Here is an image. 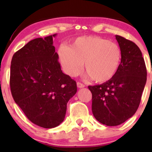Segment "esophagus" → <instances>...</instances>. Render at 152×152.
<instances>
[{"instance_id": "1", "label": "esophagus", "mask_w": 152, "mask_h": 152, "mask_svg": "<svg viewBox=\"0 0 152 152\" xmlns=\"http://www.w3.org/2000/svg\"><path fill=\"white\" fill-rule=\"evenodd\" d=\"M77 87L79 88H83V87H85V85L84 84L81 83V82H77Z\"/></svg>"}]
</instances>
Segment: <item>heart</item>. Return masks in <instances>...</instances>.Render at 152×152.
Segmentation results:
<instances>
[{
  "instance_id": "1",
  "label": "heart",
  "mask_w": 152,
  "mask_h": 152,
  "mask_svg": "<svg viewBox=\"0 0 152 152\" xmlns=\"http://www.w3.org/2000/svg\"><path fill=\"white\" fill-rule=\"evenodd\" d=\"M57 53L65 73L78 76L85 63L87 74L97 83L111 80L118 71L122 61L120 46L98 36L77 38L70 47L60 45Z\"/></svg>"
}]
</instances>
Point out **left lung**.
<instances>
[{
  "label": "left lung",
  "instance_id": "obj_1",
  "mask_svg": "<svg viewBox=\"0 0 152 152\" xmlns=\"http://www.w3.org/2000/svg\"><path fill=\"white\" fill-rule=\"evenodd\" d=\"M122 51L118 71L109 82L89 86L92 112L102 124L120 125L137 111L146 82L147 71L140 48L132 41L116 35Z\"/></svg>",
  "mask_w": 152,
  "mask_h": 152
}]
</instances>
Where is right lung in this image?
<instances>
[{"label":"right lung","mask_w":152,"mask_h":152,"mask_svg":"<svg viewBox=\"0 0 152 152\" xmlns=\"http://www.w3.org/2000/svg\"><path fill=\"white\" fill-rule=\"evenodd\" d=\"M53 35L36 38L13 55L10 89L15 103L32 123L45 129L65 119L76 82L62 73L53 45Z\"/></svg>","instance_id":"right-lung-1"}]
</instances>
